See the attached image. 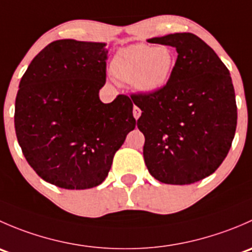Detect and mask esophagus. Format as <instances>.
Wrapping results in <instances>:
<instances>
[{"mask_svg": "<svg viewBox=\"0 0 252 252\" xmlns=\"http://www.w3.org/2000/svg\"><path fill=\"white\" fill-rule=\"evenodd\" d=\"M133 114H134V118H135V119H138L139 117H140L141 110L138 107V106H134V108H133Z\"/></svg>", "mask_w": 252, "mask_h": 252, "instance_id": "1", "label": "esophagus"}]
</instances>
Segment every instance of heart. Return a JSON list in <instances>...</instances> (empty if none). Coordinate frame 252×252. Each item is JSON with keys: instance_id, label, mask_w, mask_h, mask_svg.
Returning a JSON list of instances; mask_svg holds the SVG:
<instances>
[{"instance_id": "b5f03b06", "label": "heart", "mask_w": 252, "mask_h": 252, "mask_svg": "<svg viewBox=\"0 0 252 252\" xmlns=\"http://www.w3.org/2000/svg\"><path fill=\"white\" fill-rule=\"evenodd\" d=\"M174 67L175 55L168 46L135 44L117 51L110 70L119 83L131 84L138 93L151 95L168 84Z\"/></svg>"}]
</instances>
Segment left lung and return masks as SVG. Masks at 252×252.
<instances>
[{
  "instance_id": "1",
  "label": "left lung",
  "mask_w": 252,
  "mask_h": 252,
  "mask_svg": "<svg viewBox=\"0 0 252 252\" xmlns=\"http://www.w3.org/2000/svg\"><path fill=\"white\" fill-rule=\"evenodd\" d=\"M147 42L175 47L178 58L162 90L131 95L142 111L138 128L145 136V164L164 184H192L212 174L232 146L238 113L230 73L191 32Z\"/></svg>"
}]
</instances>
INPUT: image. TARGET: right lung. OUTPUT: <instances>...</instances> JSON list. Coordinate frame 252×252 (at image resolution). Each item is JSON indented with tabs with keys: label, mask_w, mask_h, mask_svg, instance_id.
Masks as SVG:
<instances>
[{
	"label": "right lung",
	"mask_w": 252,
	"mask_h": 252,
	"mask_svg": "<svg viewBox=\"0 0 252 252\" xmlns=\"http://www.w3.org/2000/svg\"><path fill=\"white\" fill-rule=\"evenodd\" d=\"M106 42L57 40L40 51L19 83L14 126L28 163L45 182L83 190L100 185L126 134L133 102L100 100Z\"/></svg>",
	"instance_id": "right-lung-1"
}]
</instances>
